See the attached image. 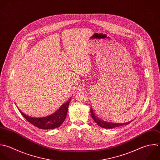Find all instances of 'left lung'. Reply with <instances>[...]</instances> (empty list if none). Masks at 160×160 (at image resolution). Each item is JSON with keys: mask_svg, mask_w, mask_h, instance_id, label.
Segmentation results:
<instances>
[{"mask_svg": "<svg viewBox=\"0 0 160 160\" xmlns=\"http://www.w3.org/2000/svg\"><path fill=\"white\" fill-rule=\"evenodd\" d=\"M90 113H91V116L92 117V118L93 119V120L95 122V123H97V124L100 126L102 128H109V129H112L118 127H122L123 125H126L129 124L131 122H128L127 123H110V122H105L103 120H100V118H98L95 114L94 113L92 107L90 108Z\"/></svg>", "mask_w": 160, "mask_h": 160, "instance_id": "8db88e82", "label": "left lung"}]
</instances>
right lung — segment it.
Returning a JSON list of instances; mask_svg holds the SVG:
<instances>
[{
  "instance_id": "1",
  "label": "right lung",
  "mask_w": 160,
  "mask_h": 160,
  "mask_svg": "<svg viewBox=\"0 0 160 160\" xmlns=\"http://www.w3.org/2000/svg\"><path fill=\"white\" fill-rule=\"evenodd\" d=\"M70 98L67 102L63 103L55 112L53 114L50 115L48 116L45 117H33L28 116L22 112H20L22 115V116L31 124L34 125L35 127L42 129V130H47V129H55L56 128H58L62 124V123L65 121L67 112L68 107L71 100Z\"/></svg>"
}]
</instances>
